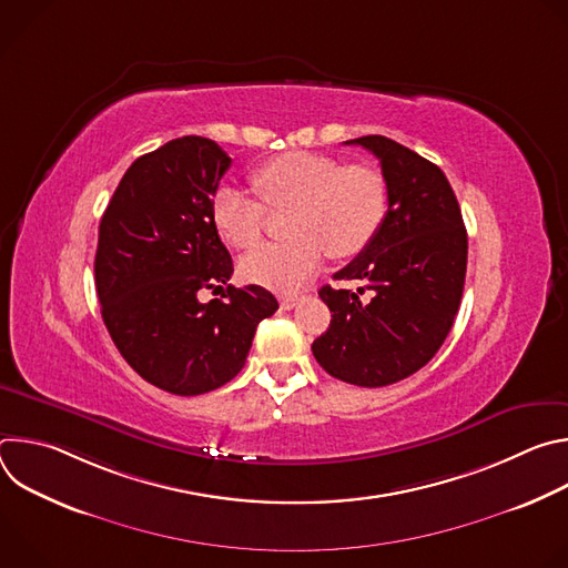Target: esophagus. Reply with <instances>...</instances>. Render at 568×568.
Returning a JSON list of instances; mask_svg holds the SVG:
<instances>
[{
  "mask_svg": "<svg viewBox=\"0 0 568 568\" xmlns=\"http://www.w3.org/2000/svg\"><path fill=\"white\" fill-rule=\"evenodd\" d=\"M278 301H281V307H283V310H292V307L296 305L298 296H296V294H283Z\"/></svg>",
  "mask_w": 568,
  "mask_h": 568,
  "instance_id": "obj_1",
  "label": "esophagus"
}]
</instances>
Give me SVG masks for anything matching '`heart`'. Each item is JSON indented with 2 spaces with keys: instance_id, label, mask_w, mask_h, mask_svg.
<instances>
[{
  "instance_id": "b5f03b06",
  "label": "heart",
  "mask_w": 568,
  "mask_h": 568,
  "mask_svg": "<svg viewBox=\"0 0 568 568\" xmlns=\"http://www.w3.org/2000/svg\"><path fill=\"white\" fill-rule=\"evenodd\" d=\"M265 206H292L281 245H263L240 261V274L276 292L301 287L323 263L351 258L368 247L379 231L388 189L379 171L342 164L337 156L292 150L267 159L252 175ZM211 220L224 242L252 250L263 237V206L235 189H220L211 202Z\"/></svg>"
}]
</instances>
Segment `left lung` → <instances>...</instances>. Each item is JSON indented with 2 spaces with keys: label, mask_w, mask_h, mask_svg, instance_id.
<instances>
[{
  "label": "left lung",
  "mask_w": 568,
  "mask_h": 568,
  "mask_svg": "<svg viewBox=\"0 0 568 568\" xmlns=\"http://www.w3.org/2000/svg\"><path fill=\"white\" fill-rule=\"evenodd\" d=\"M346 143L379 159L388 211L368 247L335 274L362 287L318 290L333 318L312 353L333 377L377 388L420 371L449 335L465 285L467 231L432 161L379 134ZM364 291L368 300L358 296Z\"/></svg>",
  "instance_id": "obj_1"
}]
</instances>
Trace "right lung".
<instances>
[{
  "label": "right lung",
  "instance_id": "obj_1",
  "mask_svg": "<svg viewBox=\"0 0 568 568\" xmlns=\"http://www.w3.org/2000/svg\"><path fill=\"white\" fill-rule=\"evenodd\" d=\"M231 156L182 136L139 156L99 226L94 261L105 328L123 359L175 395L220 388L245 366L258 323L278 310L261 285L223 287L233 261L211 220ZM200 288L224 302L200 304Z\"/></svg>",
  "mask_w": 568,
  "mask_h": 568
}]
</instances>
